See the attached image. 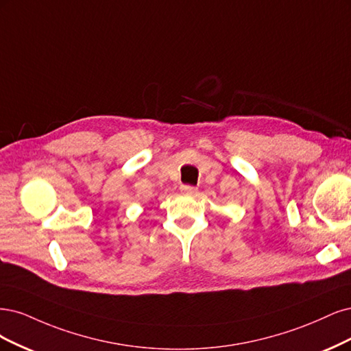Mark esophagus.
<instances>
[{"label": "esophagus", "mask_w": 351, "mask_h": 351, "mask_svg": "<svg viewBox=\"0 0 351 351\" xmlns=\"http://www.w3.org/2000/svg\"><path fill=\"white\" fill-rule=\"evenodd\" d=\"M197 188L195 186H191V185H182L180 186V192L185 195H195L197 194Z\"/></svg>", "instance_id": "34e87169"}]
</instances>
